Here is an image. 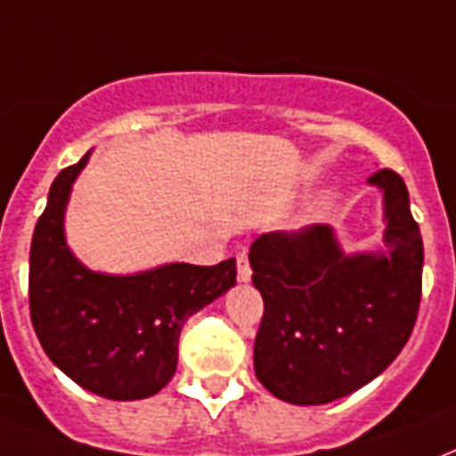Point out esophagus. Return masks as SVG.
<instances>
[{
	"label": "esophagus",
	"mask_w": 456,
	"mask_h": 456,
	"mask_svg": "<svg viewBox=\"0 0 456 456\" xmlns=\"http://www.w3.org/2000/svg\"><path fill=\"white\" fill-rule=\"evenodd\" d=\"M252 278V266H249V256H247V252L242 249V252L238 254V281L240 283H247Z\"/></svg>",
	"instance_id": "obj_1"
}]
</instances>
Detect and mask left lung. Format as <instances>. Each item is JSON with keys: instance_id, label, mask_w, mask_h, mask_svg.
I'll use <instances>...</instances> for the list:
<instances>
[{"instance_id": "left-lung-1", "label": "left lung", "mask_w": 456, "mask_h": 456, "mask_svg": "<svg viewBox=\"0 0 456 456\" xmlns=\"http://www.w3.org/2000/svg\"><path fill=\"white\" fill-rule=\"evenodd\" d=\"M386 200L387 254L342 252L328 225L264 232L252 242V283L264 297L254 373L292 404L354 393L395 362L421 305L423 240L400 173L369 178Z\"/></svg>"}]
</instances>
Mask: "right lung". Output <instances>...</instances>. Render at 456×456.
I'll list each match as a JSON object with an SVG mask.
<instances>
[{"label": "right lung", "mask_w": 456, "mask_h": 456, "mask_svg": "<svg viewBox=\"0 0 456 456\" xmlns=\"http://www.w3.org/2000/svg\"><path fill=\"white\" fill-rule=\"evenodd\" d=\"M63 168L30 242L28 299L42 349L70 380L107 400H144L173 379L183 323L235 285V259L168 264L135 276L94 273L63 240L70 185L87 164Z\"/></svg>", "instance_id": "add662e5"}]
</instances>
